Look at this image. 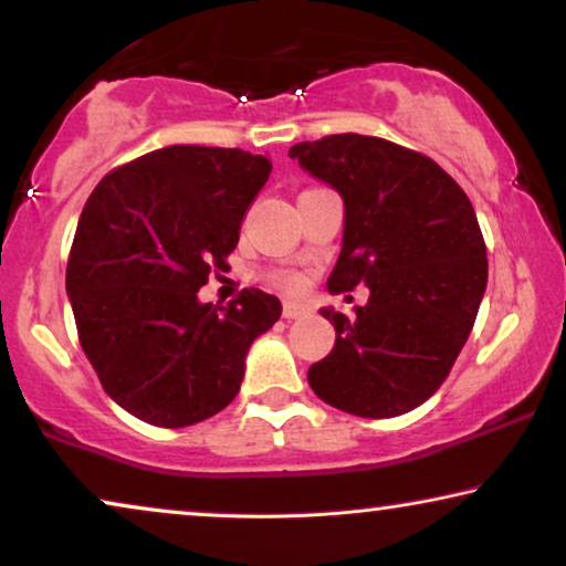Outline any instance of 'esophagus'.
Listing matches in <instances>:
<instances>
[{"mask_svg": "<svg viewBox=\"0 0 566 566\" xmlns=\"http://www.w3.org/2000/svg\"><path fill=\"white\" fill-rule=\"evenodd\" d=\"M310 314V306L298 304V301H283V317L285 319H298Z\"/></svg>", "mask_w": 566, "mask_h": 566, "instance_id": "obj_1", "label": "esophagus"}]
</instances>
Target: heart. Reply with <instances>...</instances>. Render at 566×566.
I'll use <instances>...</instances> for the list:
<instances>
[{"mask_svg": "<svg viewBox=\"0 0 566 566\" xmlns=\"http://www.w3.org/2000/svg\"><path fill=\"white\" fill-rule=\"evenodd\" d=\"M270 283L277 285V289H283V291H298L301 275L296 273V270H275V273H270Z\"/></svg>", "mask_w": 566, "mask_h": 566, "instance_id": "obj_1", "label": "heart"}]
</instances>
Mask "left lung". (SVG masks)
Listing matches in <instances>:
<instances>
[{"instance_id": "obj_1", "label": "left lung", "mask_w": 566, "mask_h": 566, "mask_svg": "<svg viewBox=\"0 0 566 566\" xmlns=\"http://www.w3.org/2000/svg\"><path fill=\"white\" fill-rule=\"evenodd\" d=\"M289 156L346 205L329 293L369 289L354 317L322 310L335 346L306 379L346 413H408L447 379L486 291L473 205L442 166L390 139L346 132L293 145Z\"/></svg>"}]
</instances>
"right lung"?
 <instances>
[{
	"instance_id": "obj_1",
	"label": "right lung",
	"mask_w": 566,
	"mask_h": 566,
	"mask_svg": "<svg viewBox=\"0 0 566 566\" xmlns=\"http://www.w3.org/2000/svg\"><path fill=\"white\" fill-rule=\"evenodd\" d=\"M270 171V158L239 148L171 145L114 168L87 197L67 296L106 395L139 421L181 429L223 410L249 346L281 317L260 289L229 306L197 298Z\"/></svg>"
}]
</instances>
